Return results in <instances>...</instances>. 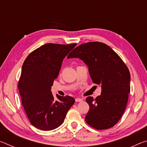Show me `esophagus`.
I'll return each mask as SVG.
<instances>
[{"label":"esophagus","mask_w":147,"mask_h":147,"mask_svg":"<svg viewBox=\"0 0 147 147\" xmlns=\"http://www.w3.org/2000/svg\"><path fill=\"white\" fill-rule=\"evenodd\" d=\"M75 101L76 102H82V99L80 98H76Z\"/></svg>","instance_id":"esophagus-1"}]
</instances>
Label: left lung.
Masks as SVG:
<instances>
[{"label":"left lung","mask_w":147,"mask_h":147,"mask_svg":"<svg viewBox=\"0 0 147 147\" xmlns=\"http://www.w3.org/2000/svg\"><path fill=\"white\" fill-rule=\"evenodd\" d=\"M73 58L87 65L93 82L101 86L100 96L86 98L89 109L86 122L97 130L113 127L120 120L128 102L130 92L128 67L112 49L97 41L77 47L68 58Z\"/></svg>","instance_id":"8db88e82"}]
</instances>
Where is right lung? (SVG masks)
Returning a JSON list of instances; mask_svg holds the SVG:
<instances>
[{"label":"right lung","mask_w":147,"mask_h":147,"mask_svg":"<svg viewBox=\"0 0 147 147\" xmlns=\"http://www.w3.org/2000/svg\"><path fill=\"white\" fill-rule=\"evenodd\" d=\"M76 44L47 43L27 56L22 67L18 83L22 104L30 123L41 130H52L63 123L73 105L72 96L51 92L54 80L60 71L62 61Z\"/></svg>","instance_id":"add662e5"}]
</instances>
